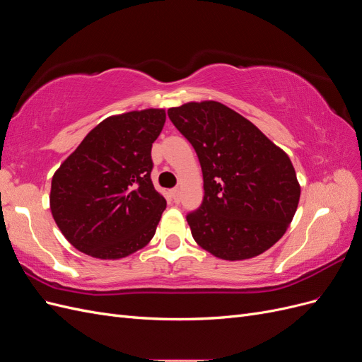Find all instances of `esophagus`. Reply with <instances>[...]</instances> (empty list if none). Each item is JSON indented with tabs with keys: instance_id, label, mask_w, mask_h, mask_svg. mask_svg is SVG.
I'll return each mask as SVG.
<instances>
[{
	"instance_id": "obj_1",
	"label": "esophagus",
	"mask_w": 362,
	"mask_h": 362,
	"mask_svg": "<svg viewBox=\"0 0 362 362\" xmlns=\"http://www.w3.org/2000/svg\"><path fill=\"white\" fill-rule=\"evenodd\" d=\"M170 196H172V199L175 202H178L180 201V189H172L170 190Z\"/></svg>"
}]
</instances>
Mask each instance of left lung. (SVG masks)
<instances>
[{"label":"left lung","instance_id":"left-lung-1","mask_svg":"<svg viewBox=\"0 0 362 362\" xmlns=\"http://www.w3.org/2000/svg\"><path fill=\"white\" fill-rule=\"evenodd\" d=\"M168 115L202 169V204L185 216L196 243L229 261L257 257L275 245L300 198L286 152L221 103H189Z\"/></svg>","mask_w":362,"mask_h":362}]
</instances>
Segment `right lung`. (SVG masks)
<instances>
[{
    "instance_id": "1",
    "label": "right lung",
    "mask_w": 362,
    "mask_h": 362,
    "mask_svg": "<svg viewBox=\"0 0 362 362\" xmlns=\"http://www.w3.org/2000/svg\"><path fill=\"white\" fill-rule=\"evenodd\" d=\"M164 122L160 108L107 117L54 173L51 213L74 247L117 259L154 237L166 199L151 180V149Z\"/></svg>"
}]
</instances>
